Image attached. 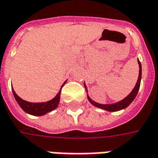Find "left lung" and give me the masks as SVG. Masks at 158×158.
<instances>
[{
	"label": "left lung",
	"mask_w": 158,
	"mask_h": 158,
	"mask_svg": "<svg viewBox=\"0 0 158 158\" xmlns=\"http://www.w3.org/2000/svg\"><path fill=\"white\" fill-rule=\"evenodd\" d=\"M137 62H138V64H139V76H138V79H137V81H136V86L134 87L132 91L126 96L124 99H123L122 101L116 102V103H112V104H101V103H98V102H96L91 100L90 97L88 96V99H89V101L90 102V103H92L94 106L97 107V108H100V109H102V110L107 111H111V112L121 110H123V109H125V108L129 106L131 102H133V100L135 99V97L137 95V92L139 90V88H140L141 78H142V65H141V62H139V60ZM84 87L87 89L85 84H84Z\"/></svg>",
	"instance_id": "left-lung-1"
}]
</instances>
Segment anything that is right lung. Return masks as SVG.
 Returning a JSON list of instances; mask_svg holds the SVG:
<instances>
[{
    "mask_svg": "<svg viewBox=\"0 0 158 158\" xmlns=\"http://www.w3.org/2000/svg\"><path fill=\"white\" fill-rule=\"evenodd\" d=\"M64 83L62 84V87L64 85ZM12 90L14 96L18 102V104L26 113L33 115V116H43L57 108L58 104H59V101H60V95H61L62 88H61L60 91L57 93L56 96H55L52 100L46 102H29L25 100H22L21 97H19L16 95V93L13 89Z\"/></svg>",
    "mask_w": 158,
    "mask_h": 158,
    "instance_id": "1",
    "label": "right lung"
}]
</instances>
